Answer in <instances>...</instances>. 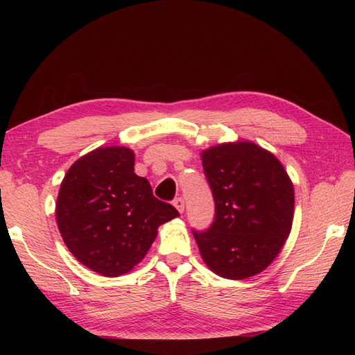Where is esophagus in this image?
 Listing matches in <instances>:
<instances>
[{"mask_svg": "<svg viewBox=\"0 0 355 355\" xmlns=\"http://www.w3.org/2000/svg\"><path fill=\"white\" fill-rule=\"evenodd\" d=\"M173 206L178 209L179 213H184V210H185V201H184V198H180V197L175 198Z\"/></svg>", "mask_w": 355, "mask_h": 355, "instance_id": "1", "label": "esophagus"}]
</instances>
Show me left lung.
<instances>
[{"instance_id":"left-lung-1","label":"left lung","mask_w":355,"mask_h":355,"mask_svg":"<svg viewBox=\"0 0 355 355\" xmlns=\"http://www.w3.org/2000/svg\"><path fill=\"white\" fill-rule=\"evenodd\" d=\"M201 159L214 200L210 227L192 231L201 257L230 280L262 272L292 230V180L280 161L252 142L213 146Z\"/></svg>"}]
</instances>
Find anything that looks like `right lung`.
Wrapping results in <instances>:
<instances>
[{
	"mask_svg": "<svg viewBox=\"0 0 355 355\" xmlns=\"http://www.w3.org/2000/svg\"><path fill=\"white\" fill-rule=\"evenodd\" d=\"M179 211L154 197L135 173L128 148H98L75 161L62 180L56 220L67 247L92 271L118 277L148 253L157 230Z\"/></svg>",
	"mask_w": 355,
	"mask_h": 355,
	"instance_id": "right-lung-1",
	"label": "right lung"
}]
</instances>
